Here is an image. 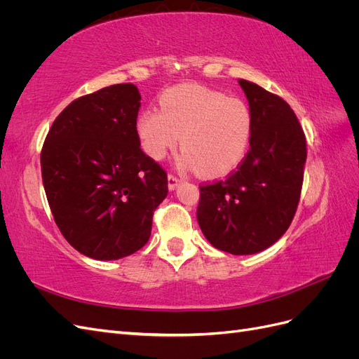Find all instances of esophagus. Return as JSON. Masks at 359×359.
Wrapping results in <instances>:
<instances>
[{"mask_svg": "<svg viewBox=\"0 0 359 359\" xmlns=\"http://www.w3.org/2000/svg\"><path fill=\"white\" fill-rule=\"evenodd\" d=\"M180 182H181V178H178L177 175H173V173H169V175H168V187H169V190H175L178 187Z\"/></svg>", "mask_w": 359, "mask_h": 359, "instance_id": "1", "label": "esophagus"}]
</instances>
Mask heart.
I'll list each match as a JSON object with an SVG mask.
<instances>
[{
    "label": "heart",
    "mask_w": 359,
    "mask_h": 359,
    "mask_svg": "<svg viewBox=\"0 0 359 359\" xmlns=\"http://www.w3.org/2000/svg\"><path fill=\"white\" fill-rule=\"evenodd\" d=\"M160 109L148 107L136 121L145 153L163 160L181 139L180 163L205 177H222L244 158L253 132L247 103L199 83H181L163 91Z\"/></svg>",
    "instance_id": "1"
}]
</instances>
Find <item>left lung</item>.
I'll return each mask as SVG.
<instances>
[{"instance_id": "left-lung-1", "label": "left lung", "mask_w": 359, "mask_h": 359, "mask_svg": "<svg viewBox=\"0 0 359 359\" xmlns=\"http://www.w3.org/2000/svg\"><path fill=\"white\" fill-rule=\"evenodd\" d=\"M253 118L250 149L236 170L201 186L198 223L215 248L253 255L278 241L301 196L306 135L281 97L240 79Z\"/></svg>"}]
</instances>
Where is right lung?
Instances as JSON below:
<instances>
[{"label": "right lung", "mask_w": 359, "mask_h": 359, "mask_svg": "<svg viewBox=\"0 0 359 359\" xmlns=\"http://www.w3.org/2000/svg\"><path fill=\"white\" fill-rule=\"evenodd\" d=\"M140 94L116 83L73 100L41 148V178L58 229L79 253L115 260L151 236L168 173L140 149Z\"/></svg>", "instance_id": "right-lung-1"}]
</instances>
